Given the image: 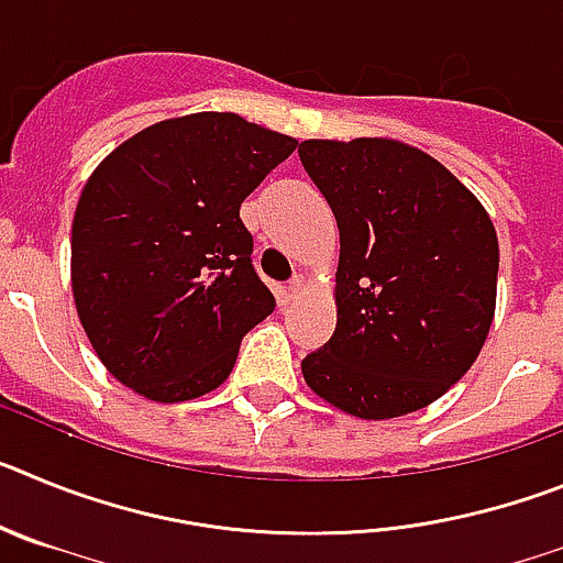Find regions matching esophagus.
<instances>
[{
  "label": "esophagus",
  "instance_id": "obj_1",
  "mask_svg": "<svg viewBox=\"0 0 563 563\" xmlns=\"http://www.w3.org/2000/svg\"><path fill=\"white\" fill-rule=\"evenodd\" d=\"M301 290H305V276H292L290 282H287V296L298 298L301 296Z\"/></svg>",
  "mask_w": 563,
  "mask_h": 563
}]
</instances>
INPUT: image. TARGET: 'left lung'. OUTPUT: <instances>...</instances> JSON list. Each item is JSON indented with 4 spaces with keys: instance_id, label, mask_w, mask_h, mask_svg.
<instances>
[{
    "instance_id": "left-lung-1",
    "label": "left lung",
    "mask_w": 563,
    "mask_h": 563,
    "mask_svg": "<svg viewBox=\"0 0 563 563\" xmlns=\"http://www.w3.org/2000/svg\"><path fill=\"white\" fill-rule=\"evenodd\" d=\"M298 157L341 233L338 324L301 361L307 386L361 420L426 409L471 369L494 321V222L449 168L400 141H305Z\"/></svg>"
}]
</instances>
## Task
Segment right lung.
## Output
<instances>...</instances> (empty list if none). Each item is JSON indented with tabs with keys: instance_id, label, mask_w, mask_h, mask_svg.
Here are the masks:
<instances>
[{
	"instance_id": "1",
	"label": "right lung",
	"mask_w": 563,
	"mask_h": 563,
	"mask_svg": "<svg viewBox=\"0 0 563 563\" xmlns=\"http://www.w3.org/2000/svg\"><path fill=\"white\" fill-rule=\"evenodd\" d=\"M298 141L233 112L143 129L92 172L73 220V296L101 363L154 402L213 391L276 298L239 206Z\"/></svg>"
}]
</instances>
